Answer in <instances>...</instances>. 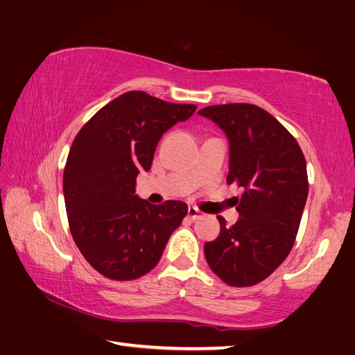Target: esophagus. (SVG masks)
<instances>
[{
	"mask_svg": "<svg viewBox=\"0 0 355 355\" xmlns=\"http://www.w3.org/2000/svg\"><path fill=\"white\" fill-rule=\"evenodd\" d=\"M187 216H189V218H190L191 221H195V220H200V218H201L202 212H201L200 209H196V207H189Z\"/></svg>",
	"mask_w": 355,
	"mask_h": 355,
	"instance_id": "34e87169",
	"label": "esophagus"
}]
</instances>
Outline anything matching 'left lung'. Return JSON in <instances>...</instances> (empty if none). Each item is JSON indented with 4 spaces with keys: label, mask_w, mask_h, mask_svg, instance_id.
Returning a JSON list of instances; mask_svg holds the SVG:
<instances>
[{
    "label": "left lung",
    "mask_w": 355,
    "mask_h": 355,
    "mask_svg": "<svg viewBox=\"0 0 355 355\" xmlns=\"http://www.w3.org/2000/svg\"><path fill=\"white\" fill-rule=\"evenodd\" d=\"M198 114L229 139L227 184L243 189L239 221L204 245L206 260L231 287H251L268 277L295 245L309 195L306 159L293 135L262 107L246 103L218 104Z\"/></svg>",
    "instance_id": "8db88e82"
}]
</instances>
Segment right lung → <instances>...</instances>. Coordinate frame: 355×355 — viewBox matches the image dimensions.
<instances>
[{"mask_svg": "<svg viewBox=\"0 0 355 355\" xmlns=\"http://www.w3.org/2000/svg\"><path fill=\"white\" fill-rule=\"evenodd\" d=\"M146 92H126L99 109L71 143L64 198L71 237L84 259L112 281H134L159 263L187 204L153 206L137 198L135 179L151 168L164 132L195 114Z\"/></svg>", "mask_w": 355, "mask_h": 355, "instance_id": "right-lung-1", "label": "right lung"}]
</instances>
